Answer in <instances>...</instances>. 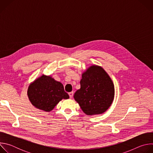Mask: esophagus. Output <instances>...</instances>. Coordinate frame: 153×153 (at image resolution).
I'll return each instance as SVG.
<instances>
[{"label":"esophagus","mask_w":153,"mask_h":153,"mask_svg":"<svg viewBox=\"0 0 153 153\" xmlns=\"http://www.w3.org/2000/svg\"><path fill=\"white\" fill-rule=\"evenodd\" d=\"M68 94H69V96H70V98H72L73 96V91H72V92H70V93H68Z\"/></svg>","instance_id":"esophagus-1"}]
</instances>
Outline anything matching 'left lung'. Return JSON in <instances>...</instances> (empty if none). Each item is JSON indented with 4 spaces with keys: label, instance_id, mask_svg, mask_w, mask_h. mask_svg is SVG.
Listing matches in <instances>:
<instances>
[{
    "label": "left lung",
    "instance_id": "left-lung-1",
    "mask_svg": "<svg viewBox=\"0 0 153 153\" xmlns=\"http://www.w3.org/2000/svg\"><path fill=\"white\" fill-rule=\"evenodd\" d=\"M80 88L74 94L83 112L88 116L105 113L114 98V85L100 66L91 65L82 74Z\"/></svg>",
    "mask_w": 153,
    "mask_h": 153
}]
</instances>
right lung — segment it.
Listing matches in <instances>:
<instances>
[{
    "mask_svg": "<svg viewBox=\"0 0 153 153\" xmlns=\"http://www.w3.org/2000/svg\"><path fill=\"white\" fill-rule=\"evenodd\" d=\"M27 95L31 104L45 112L52 111L57 104L70 98L65 91L63 85L51 76L42 74L29 85Z\"/></svg>",
    "mask_w": 153,
    "mask_h": 153,
    "instance_id": "add662e5",
    "label": "right lung"
}]
</instances>
